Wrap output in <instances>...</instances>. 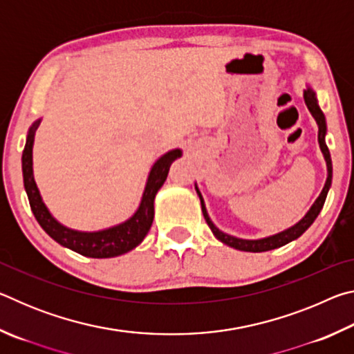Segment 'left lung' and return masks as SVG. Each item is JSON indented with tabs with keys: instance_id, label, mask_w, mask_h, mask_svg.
I'll return each mask as SVG.
<instances>
[{
	"instance_id": "left-lung-1",
	"label": "left lung",
	"mask_w": 354,
	"mask_h": 354,
	"mask_svg": "<svg viewBox=\"0 0 354 354\" xmlns=\"http://www.w3.org/2000/svg\"><path fill=\"white\" fill-rule=\"evenodd\" d=\"M303 97H304V103H306L308 109L310 112V115L315 118L317 127H319V145H320V149L323 153V158H325L326 170H328L326 181H325V185H323L320 195L317 196V200L314 201V205L309 207V211L304 214V217L301 220H298L293 226L287 227V230L278 232V234L262 237V239H241V237H234L231 234H226V232L218 230V227L214 225V221L211 220V217H209V214H207V209H206V205H205V200H203L201 192L198 189V185H196V183H195V190L200 196L201 211H203V215H205L206 223L209 225V227H211L212 234L217 237L220 242H223L225 245H227V247L241 250V251H250V253H262V251H270V250H274V248H279V247H283V245L298 239L304 231L308 230L310 225L314 223V220L319 217L322 207H323V205H325V200H326L329 187H331V183H333V162H331V154H329V149L326 147V140H325V137H326V120H325V115H323V112L320 109L319 101H317V95L314 92V88L308 86L306 88H304Z\"/></svg>"
}]
</instances>
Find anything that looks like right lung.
I'll use <instances>...</instances> for the list:
<instances>
[{
  "label": "right lung",
  "mask_w": 354,
  "mask_h": 354,
  "mask_svg": "<svg viewBox=\"0 0 354 354\" xmlns=\"http://www.w3.org/2000/svg\"><path fill=\"white\" fill-rule=\"evenodd\" d=\"M40 122L41 118L35 120L31 124V128H29L26 136V145L21 156L23 183H25V190L29 205H31V211L35 220L39 221V225L44 227V231L48 236L55 239L62 247L73 250L82 256L95 257V259L115 257L134 250L137 245L142 243L143 239L148 234L149 227L153 225L156 194H158L159 189L165 183L173 160L183 156L181 149H170V151L160 156L153 164L151 170L148 173L140 205L128 220L100 231H77L64 226L53 217L50 209L46 207L44 200H41L37 184H35L32 170V147L35 131H37Z\"/></svg>",
  "instance_id": "add662e5"
}]
</instances>
